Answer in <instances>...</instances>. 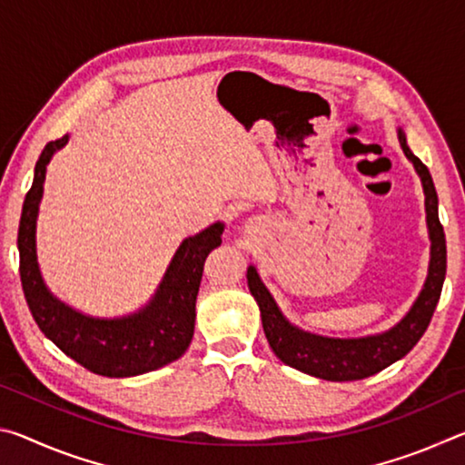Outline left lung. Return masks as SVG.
<instances>
[{
	"label": "left lung",
	"instance_id": "obj_1",
	"mask_svg": "<svg viewBox=\"0 0 465 465\" xmlns=\"http://www.w3.org/2000/svg\"><path fill=\"white\" fill-rule=\"evenodd\" d=\"M402 152L412 162L416 174L420 176L424 191V209L430 238V262L420 295L416 297L411 312L396 326L381 334L363 338H328L305 332L282 316L277 302L258 277L254 266H248V287L261 308L262 328L271 349L282 363L299 371L320 377L326 381H355L380 373L381 369L396 363L414 349L424 330L429 328L435 312L440 289L447 272V246L445 232L439 222V199L430 172L416 157L406 143V135L398 129Z\"/></svg>",
	"mask_w": 465,
	"mask_h": 465
}]
</instances>
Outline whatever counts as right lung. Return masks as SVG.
I'll use <instances>...</instances> for the list:
<instances>
[{"label":"right lung","instance_id":"add662e5","mask_svg":"<svg viewBox=\"0 0 465 465\" xmlns=\"http://www.w3.org/2000/svg\"><path fill=\"white\" fill-rule=\"evenodd\" d=\"M69 135L46 143L35 166V180L22 204L18 227L20 281L26 303L43 334L75 363L104 377H133L184 355L194 334V305L204 258L222 246L223 223L186 238L176 250L155 295L145 308L123 318H92L59 302L46 289L36 262V217L46 166Z\"/></svg>","mask_w":465,"mask_h":465}]
</instances>
